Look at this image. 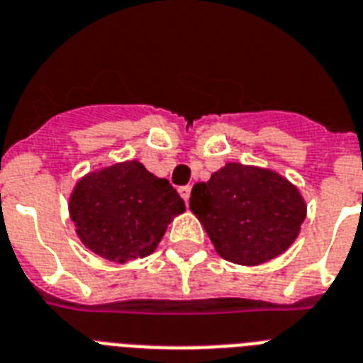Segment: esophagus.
<instances>
[{
    "instance_id": "34e87169",
    "label": "esophagus",
    "mask_w": 363,
    "mask_h": 363,
    "mask_svg": "<svg viewBox=\"0 0 363 363\" xmlns=\"http://www.w3.org/2000/svg\"><path fill=\"white\" fill-rule=\"evenodd\" d=\"M190 191H191V186H181V188H179V194H181V197L186 203H188V199H190Z\"/></svg>"
}]
</instances>
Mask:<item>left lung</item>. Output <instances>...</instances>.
I'll return each instance as SVG.
<instances>
[{"label":"left lung","instance_id":"1","mask_svg":"<svg viewBox=\"0 0 363 363\" xmlns=\"http://www.w3.org/2000/svg\"><path fill=\"white\" fill-rule=\"evenodd\" d=\"M190 208L216 252L237 264L278 257L298 237L306 218L304 199L287 179L242 164H225L208 182H197Z\"/></svg>","mask_w":363,"mask_h":363}]
</instances>
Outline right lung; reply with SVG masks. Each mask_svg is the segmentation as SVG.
Wrapping results in <instances>:
<instances>
[{"instance_id": "obj_1", "label": "right lung", "mask_w": 363, "mask_h": 363, "mask_svg": "<svg viewBox=\"0 0 363 363\" xmlns=\"http://www.w3.org/2000/svg\"><path fill=\"white\" fill-rule=\"evenodd\" d=\"M69 208L87 248L108 261L125 263L155 252L167 223L186 207L169 181L130 160L84 177Z\"/></svg>"}]
</instances>
